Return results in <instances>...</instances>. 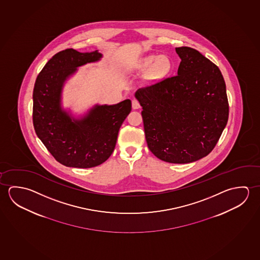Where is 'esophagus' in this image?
I'll list each match as a JSON object with an SVG mask.
<instances>
[{
	"label": "esophagus",
	"mask_w": 260,
	"mask_h": 260,
	"mask_svg": "<svg viewBox=\"0 0 260 260\" xmlns=\"http://www.w3.org/2000/svg\"><path fill=\"white\" fill-rule=\"evenodd\" d=\"M141 108V105H140V103L137 101V100H132V109L133 110H137V109H140Z\"/></svg>",
	"instance_id": "obj_1"
}]
</instances>
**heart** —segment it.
Returning a JSON list of instances; mask_svg holds the SVG:
<instances>
[{
	"instance_id": "obj_1",
	"label": "heart",
	"mask_w": 260,
	"mask_h": 260,
	"mask_svg": "<svg viewBox=\"0 0 260 260\" xmlns=\"http://www.w3.org/2000/svg\"><path fill=\"white\" fill-rule=\"evenodd\" d=\"M172 68V61L166 55L146 56L142 60L134 65V70L139 72H148L150 69L156 77H162L170 73Z\"/></svg>"
}]
</instances>
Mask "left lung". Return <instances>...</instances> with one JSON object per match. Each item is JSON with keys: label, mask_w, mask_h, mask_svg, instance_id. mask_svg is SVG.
Segmentation results:
<instances>
[{"label": "left lung", "mask_w": 260, "mask_h": 260, "mask_svg": "<svg viewBox=\"0 0 260 260\" xmlns=\"http://www.w3.org/2000/svg\"><path fill=\"white\" fill-rule=\"evenodd\" d=\"M177 76L139 89L135 97L149 150L170 163H190L209 155L229 119L225 81L217 65L189 47L176 48Z\"/></svg>", "instance_id": "obj_1"}]
</instances>
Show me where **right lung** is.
<instances>
[{
  "label": "right lung",
  "instance_id": "add662e5",
  "mask_svg": "<svg viewBox=\"0 0 260 260\" xmlns=\"http://www.w3.org/2000/svg\"><path fill=\"white\" fill-rule=\"evenodd\" d=\"M103 58L98 51L67 49L56 53L40 73L34 89L32 119L35 132L57 161L64 166H99L115 149L121 124L132 111L131 100L113 105H94L75 118L61 104L66 81L87 63Z\"/></svg>",
  "mask_w": 260,
  "mask_h": 260
}]
</instances>
